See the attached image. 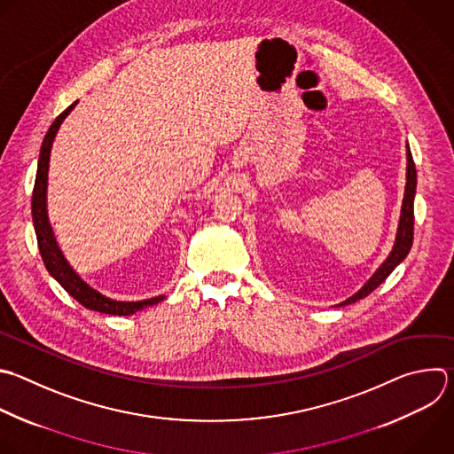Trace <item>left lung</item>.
Returning <instances> with one entry per match:
<instances>
[{"label":"left lung","instance_id":"1","mask_svg":"<svg viewBox=\"0 0 454 454\" xmlns=\"http://www.w3.org/2000/svg\"><path fill=\"white\" fill-rule=\"evenodd\" d=\"M415 189H417V171H415V164H413V159H411V153H410V145L406 144V185H404V198H403V205H401V217H399L395 242L392 246V251L388 253L387 260L376 269V272L367 279V283L358 292H355L351 297L342 301V303L337 305V307H346V305L356 303L358 299L367 297L374 288H378L388 278V274L410 253V247H411V242H413V200H415Z\"/></svg>","mask_w":454,"mask_h":454}]
</instances>
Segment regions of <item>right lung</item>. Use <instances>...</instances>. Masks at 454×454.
<instances>
[{"mask_svg": "<svg viewBox=\"0 0 454 454\" xmlns=\"http://www.w3.org/2000/svg\"><path fill=\"white\" fill-rule=\"evenodd\" d=\"M78 101L69 105L50 126L43 145H41V155H39V164H37V176H35V187H34V196H32V217H34V226H35V235L39 242V251L44 260V265L48 272L64 286V290L73 295L80 305H83L89 310H96L101 314L108 316H131L142 309L153 307L166 297V295H157L151 299H142V301H117L112 297L103 295L96 288H92L87 281H83L78 272L69 265L66 260L64 253L59 247V242L53 235V228L50 224L48 217V169H50V155H51V147L53 140L59 133L60 124L64 119L71 114V110L76 106Z\"/></svg>", "mask_w": 454, "mask_h": 454, "instance_id": "obj_1", "label": "right lung"}]
</instances>
